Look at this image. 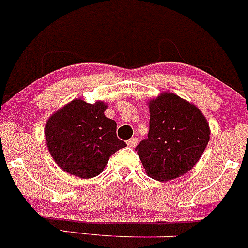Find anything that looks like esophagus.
<instances>
[{
	"instance_id": "34e87169",
	"label": "esophagus",
	"mask_w": 248,
	"mask_h": 248,
	"mask_svg": "<svg viewBox=\"0 0 248 248\" xmlns=\"http://www.w3.org/2000/svg\"><path fill=\"white\" fill-rule=\"evenodd\" d=\"M137 143H138V140H137V138H136V137L130 138V140H127V145L131 146V148H135V146L137 145Z\"/></svg>"
}]
</instances>
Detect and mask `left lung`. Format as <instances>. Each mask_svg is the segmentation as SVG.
<instances>
[{
	"mask_svg": "<svg viewBox=\"0 0 248 248\" xmlns=\"http://www.w3.org/2000/svg\"><path fill=\"white\" fill-rule=\"evenodd\" d=\"M148 138L137 146L145 172L157 181H169L188 172L209 140L206 117L194 104L170 92L149 102Z\"/></svg>",
	"mask_w": 248,
	"mask_h": 248,
	"instance_id": "obj_1",
	"label": "left lung"
}]
</instances>
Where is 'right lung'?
Segmentation results:
<instances>
[{"label":"right lung","instance_id":"obj_1","mask_svg":"<svg viewBox=\"0 0 248 248\" xmlns=\"http://www.w3.org/2000/svg\"><path fill=\"white\" fill-rule=\"evenodd\" d=\"M106 104L74 99L53 113L45 126L54 161L68 174L91 178L103 171L108 158L126 144L117 137V123L105 117Z\"/></svg>","mask_w":248,"mask_h":248}]
</instances>
